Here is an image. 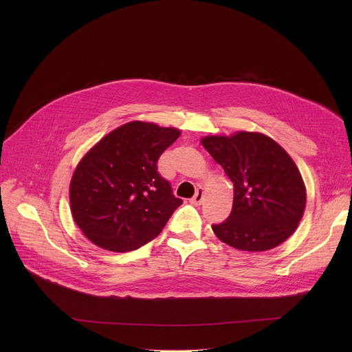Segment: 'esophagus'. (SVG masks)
I'll return each instance as SVG.
<instances>
[{
  "label": "esophagus",
  "mask_w": 352,
  "mask_h": 352,
  "mask_svg": "<svg viewBox=\"0 0 352 352\" xmlns=\"http://www.w3.org/2000/svg\"><path fill=\"white\" fill-rule=\"evenodd\" d=\"M190 204L195 205V206H199V205L204 204V188H197L196 189V193L190 199Z\"/></svg>",
  "instance_id": "obj_1"
}]
</instances>
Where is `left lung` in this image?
I'll list each match as a JSON object with an SVG mask.
<instances>
[{
	"mask_svg": "<svg viewBox=\"0 0 352 352\" xmlns=\"http://www.w3.org/2000/svg\"><path fill=\"white\" fill-rule=\"evenodd\" d=\"M200 142L234 185L231 214L212 226L217 238L248 252H263L289 238L304 216L307 189L285 150L259 132Z\"/></svg>",
	"mask_w": 352,
	"mask_h": 352,
	"instance_id": "obj_1",
	"label": "left lung"
}]
</instances>
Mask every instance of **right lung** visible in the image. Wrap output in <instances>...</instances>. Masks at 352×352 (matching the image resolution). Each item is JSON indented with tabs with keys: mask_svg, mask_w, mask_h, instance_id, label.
<instances>
[{
	"mask_svg": "<svg viewBox=\"0 0 352 352\" xmlns=\"http://www.w3.org/2000/svg\"><path fill=\"white\" fill-rule=\"evenodd\" d=\"M179 129L132 121L97 142L69 185L75 223L94 245L129 252L156 238L182 199L157 171Z\"/></svg>",
	"mask_w": 352,
	"mask_h": 352,
	"instance_id": "obj_1",
	"label": "right lung"
}]
</instances>
